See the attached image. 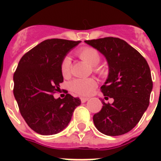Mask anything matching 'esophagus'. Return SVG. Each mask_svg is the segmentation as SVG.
<instances>
[{
  "label": "esophagus",
  "instance_id": "34e87169",
  "mask_svg": "<svg viewBox=\"0 0 161 161\" xmlns=\"http://www.w3.org/2000/svg\"><path fill=\"white\" fill-rule=\"evenodd\" d=\"M80 99H81V102H82V103H85L86 101L88 100V98H81Z\"/></svg>",
  "mask_w": 161,
  "mask_h": 161
}]
</instances>
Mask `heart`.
<instances>
[{"label":"heart","instance_id":"obj_1","mask_svg":"<svg viewBox=\"0 0 161 161\" xmlns=\"http://www.w3.org/2000/svg\"><path fill=\"white\" fill-rule=\"evenodd\" d=\"M77 55L91 66L92 70L94 73L99 76H105L107 74V69L103 66L99 65L101 56L97 49L85 47L78 49ZM60 71L63 78H68L71 73V58L68 56H65L62 59L60 63ZM96 87V82L93 78H78L71 82L70 88L73 93L79 96L90 95Z\"/></svg>","mask_w":161,"mask_h":161}]
</instances>
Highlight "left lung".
Here are the masks:
<instances>
[{"label": "left lung", "mask_w": 161, "mask_h": 161, "mask_svg": "<svg viewBox=\"0 0 161 161\" xmlns=\"http://www.w3.org/2000/svg\"><path fill=\"white\" fill-rule=\"evenodd\" d=\"M103 54L109 73L101 92L104 103L93 115L95 127L103 135H125L135 127L150 104L153 82L147 61L139 52L122 39L103 37L85 41Z\"/></svg>", "instance_id": "8db88e82"}]
</instances>
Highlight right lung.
<instances>
[{"mask_svg": "<svg viewBox=\"0 0 161 161\" xmlns=\"http://www.w3.org/2000/svg\"><path fill=\"white\" fill-rule=\"evenodd\" d=\"M80 41L47 39L22 56L13 75V93L19 110L29 127L37 134H58L70 122L79 98L67 93L54 98L60 92L63 77L61 61ZM68 93V92H67Z\"/></svg>", "mask_w": 161, "mask_h": 161, "instance_id": "right-lung-1", "label": "right lung"}]
</instances>
